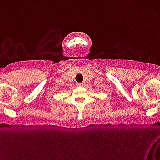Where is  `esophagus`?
Here are the masks:
<instances>
[{"instance_id": "34e87169", "label": "esophagus", "mask_w": 160, "mask_h": 160, "mask_svg": "<svg viewBox=\"0 0 160 160\" xmlns=\"http://www.w3.org/2000/svg\"><path fill=\"white\" fill-rule=\"evenodd\" d=\"M85 84L83 83V82H80V83H77V85L78 86H83Z\"/></svg>"}]
</instances>
